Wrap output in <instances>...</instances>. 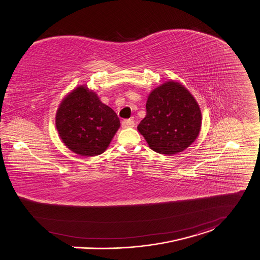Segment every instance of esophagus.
<instances>
[{"instance_id": "obj_1", "label": "esophagus", "mask_w": 260, "mask_h": 260, "mask_svg": "<svg viewBox=\"0 0 260 260\" xmlns=\"http://www.w3.org/2000/svg\"><path fill=\"white\" fill-rule=\"evenodd\" d=\"M135 123L132 119H124L122 122H121V126L122 128H129V127H134Z\"/></svg>"}]
</instances>
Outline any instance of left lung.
<instances>
[{"instance_id": "1", "label": "left lung", "mask_w": 260, "mask_h": 260, "mask_svg": "<svg viewBox=\"0 0 260 260\" xmlns=\"http://www.w3.org/2000/svg\"><path fill=\"white\" fill-rule=\"evenodd\" d=\"M147 113L137 129L149 147L160 154L184 151L199 136L202 113L193 96L180 83L168 81L154 89Z\"/></svg>"}]
</instances>
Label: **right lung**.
Here are the masks:
<instances>
[{
	"mask_svg": "<svg viewBox=\"0 0 260 260\" xmlns=\"http://www.w3.org/2000/svg\"><path fill=\"white\" fill-rule=\"evenodd\" d=\"M55 125L60 139L70 150L90 157L107 149L120 127V120L93 91L79 86L60 103Z\"/></svg>",
	"mask_w": 260,
	"mask_h": 260,
	"instance_id": "right-lung-1",
	"label": "right lung"
}]
</instances>
